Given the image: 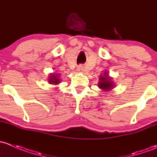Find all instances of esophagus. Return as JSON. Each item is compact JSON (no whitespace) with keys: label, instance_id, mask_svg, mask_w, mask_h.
Returning a JSON list of instances; mask_svg holds the SVG:
<instances>
[{"label":"esophagus","instance_id":"esophagus-1","mask_svg":"<svg viewBox=\"0 0 157 157\" xmlns=\"http://www.w3.org/2000/svg\"><path fill=\"white\" fill-rule=\"evenodd\" d=\"M83 67L82 66H78V67H77V72H83Z\"/></svg>","mask_w":157,"mask_h":157}]
</instances>
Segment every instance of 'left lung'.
<instances>
[{"mask_svg":"<svg viewBox=\"0 0 157 157\" xmlns=\"http://www.w3.org/2000/svg\"><path fill=\"white\" fill-rule=\"evenodd\" d=\"M112 79L113 78L109 76L108 72L106 71H104L103 74L100 75L98 86L103 91H109V90L113 89L115 87V84Z\"/></svg>","mask_w":157,"mask_h":157,"instance_id":"1","label":"left lung"}]
</instances>
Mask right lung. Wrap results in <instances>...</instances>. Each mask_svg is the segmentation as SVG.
I'll return each instance as SVG.
<instances>
[{
    "label": "right lung",
    "instance_id": "obj_1",
    "mask_svg": "<svg viewBox=\"0 0 157 157\" xmlns=\"http://www.w3.org/2000/svg\"><path fill=\"white\" fill-rule=\"evenodd\" d=\"M59 74L57 73H51L48 77V82L51 85H58L60 83L61 79L59 78Z\"/></svg>",
    "mask_w": 157,
    "mask_h": 157
}]
</instances>
